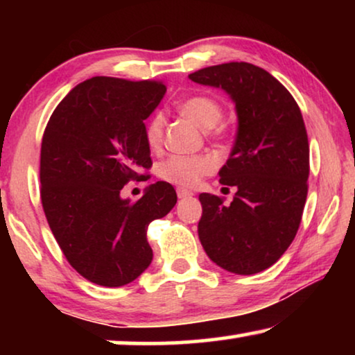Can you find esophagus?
<instances>
[{"label": "esophagus", "mask_w": 355, "mask_h": 355, "mask_svg": "<svg viewBox=\"0 0 355 355\" xmlns=\"http://www.w3.org/2000/svg\"><path fill=\"white\" fill-rule=\"evenodd\" d=\"M192 196H193L192 191H187V189H184V187H179L178 189V197L179 198H189V197H192Z\"/></svg>", "instance_id": "1"}]
</instances>
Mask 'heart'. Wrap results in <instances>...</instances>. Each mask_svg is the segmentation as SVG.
I'll return each mask as SVG.
<instances>
[{
    "mask_svg": "<svg viewBox=\"0 0 355 355\" xmlns=\"http://www.w3.org/2000/svg\"><path fill=\"white\" fill-rule=\"evenodd\" d=\"M179 111L200 129H211L220 123L223 108L215 98L207 95H196L184 100ZM164 121L162 114H155L145 125V142L152 150H157L163 140ZM216 162L210 155H173L159 163L158 176L169 184L191 187L215 171Z\"/></svg>",
    "mask_w": 355,
    "mask_h": 355,
    "instance_id": "heart-1",
    "label": "heart"
}]
</instances>
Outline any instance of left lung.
Listing matches in <instances>:
<instances>
[{"label": "left lung", "mask_w": 355, "mask_h": 355, "mask_svg": "<svg viewBox=\"0 0 355 355\" xmlns=\"http://www.w3.org/2000/svg\"><path fill=\"white\" fill-rule=\"evenodd\" d=\"M189 79L225 90L237 113L234 147L220 169V182L237 192L230 205L198 196V239L221 268L260 273L288 250L302 220L310 171L302 113L279 80L250 62L203 67Z\"/></svg>", "instance_id": "obj_1"}]
</instances>
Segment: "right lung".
Returning <instances> with one entry per match:
<instances>
[{"label": "right lung", "mask_w": 355, "mask_h": 355, "mask_svg": "<svg viewBox=\"0 0 355 355\" xmlns=\"http://www.w3.org/2000/svg\"><path fill=\"white\" fill-rule=\"evenodd\" d=\"M166 87L158 80L92 77L67 94L42 139L40 197L50 230L77 273L105 288L132 283L152 263L147 227L178 196L150 184L137 202L121 197L152 168L144 121Z\"/></svg>", "instance_id": "right-lung-1"}]
</instances>
